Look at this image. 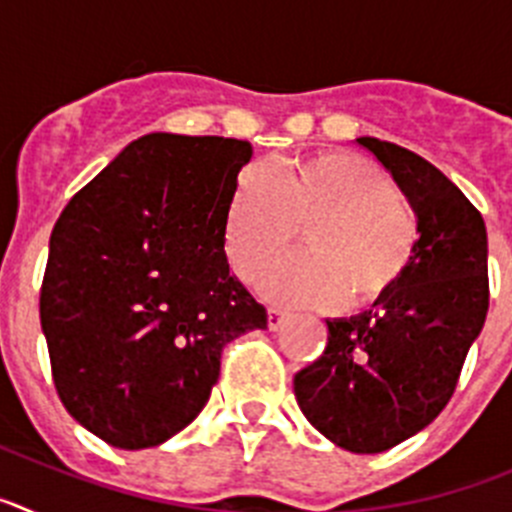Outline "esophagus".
Instances as JSON below:
<instances>
[{
  "instance_id": "1",
  "label": "esophagus",
  "mask_w": 512,
  "mask_h": 512,
  "mask_svg": "<svg viewBox=\"0 0 512 512\" xmlns=\"http://www.w3.org/2000/svg\"><path fill=\"white\" fill-rule=\"evenodd\" d=\"M287 320H289V312L279 310V307H271L266 323H269V330H279L284 323H287Z\"/></svg>"
}]
</instances>
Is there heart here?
Here are the masks:
<instances>
[{"label": "heart", "instance_id": "1", "mask_svg": "<svg viewBox=\"0 0 512 512\" xmlns=\"http://www.w3.org/2000/svg\"><path fill=\"white\" fill-rule=\"evenodd\" d=\"M305 228L310 253L274 269L264 292L295 305L369 307L392 295L418 251L420 225L390 174L351 151L295 158L238 179L225 223L233 269L256 282Z\"/></svg>", "mask_w": 512, "mask_h": 512}]
</instances>
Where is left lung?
<instances>
[{
  "label": "left lung",
  "mask_w": 512,
  "mask_h": 512,
  "mask_svg": "<svg viewBox=\"0 0 512 512\" xmlns=\"http://www.w3.org/2000/svg\"><path fill=\"white\" fill-rule=\"evenodd\" d=\"M418 215V251L392 295L351 320H325L323 356L295 374V397L325 438L379 454L415 436L451 400L490 307L487 230L477 207L418 153L359 138Z\"/></svg>",
  "instance_id": "1"
}]
</instances>
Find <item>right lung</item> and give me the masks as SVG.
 Here are the masks:
<instances>
[{
	"mask_svg": "<svg viewBox=\"0 0 512 512\" xmlns=\"http://www.w3.org/2000/svg\"><path fill=\"white\" fill-rule=\"evenodd\" d=\"M248 140L151 133L71 197L40 287L63 408L117 449L187 428L220 377L225 343L266 328L230 274L225 223Z\"/></svg>",
	"mask_w": 512,
	"mask_h": 512,
	"instance_id": "1",
	"label": "right lung"
}]
</instances>
